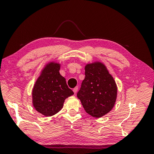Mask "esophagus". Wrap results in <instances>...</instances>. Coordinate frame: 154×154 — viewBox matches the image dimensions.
<instances>
[{
	"label": "esophagus",
	"instance_id": "esophagus-1",
	"mask_svg": "<svg viewBox=\"0 0 154 154\" xmlns=\"http://www.w3.org/2000/svg\"><path fill=\"white\" fill-rule=\"evenodd\" d=\"M78 87H75L74 89H73V91H74V94L75 95V94H76V93H77V91H78Z\"/></svg>",
	"mask_w": 154,
	"mask_h": 154
}]
</instances>
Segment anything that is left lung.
Here are the masks:
<instances>
[{"label":"left lung","instance_id":"obj_1","mask_svg":"<svg viewBox=\"0 0 154 154\" xmlns=\"http://www.w3.org/2000/svg\"><path fill=\"white\" fill-rule=\"evenodd\" d=\"M77 97L91 116L101 118L111 111L116 100L117 86L103 63L86 65L85 78Z\"/></svg>","mask_w":154,"mask_h":154}]
</instances>
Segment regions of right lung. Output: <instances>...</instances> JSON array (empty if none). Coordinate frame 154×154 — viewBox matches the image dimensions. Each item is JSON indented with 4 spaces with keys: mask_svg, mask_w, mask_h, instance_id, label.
Masks as SVG:
<instances>
[{
    "mask_svg": "<svg viewBox=\"0 0 154 154\" xmlns=\"http://www.w3.org/2000/svg\"><path fill=\"white\" fill-rule=\"evenodd\" d=\"M60 64L49 62L42 70L32 90V103L37 112L52 116L60 111L65 99L74 95L65 78L59 74Z\"/></svg>",
    "mask_w": 154,
    "mask_h": 154,
    "instance_id": "obj_1",
    "label": "right lung"
}]
</instances>
